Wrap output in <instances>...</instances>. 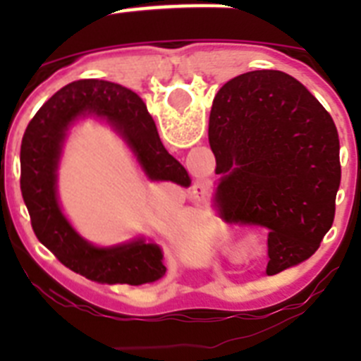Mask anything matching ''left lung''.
I'll use <instances>...</instances> for the list:
<instances>
[{
    "mask_svg": "<svg viewBox=\"0 0 361 361\" xmlns=\"http://www.w3.org/2000/svg\"><path fill=\"white\" fill-rule=\"evenodd\" d=\"M208 137L220 216L266 229L267 275L307 260L333 226L342 178L329 111L289 73L255 70L216 92Z\"/></svg>",
    "mask_w": 361,
    "mask_h": 361,
    "instance_id": "8db88e82",
    "label": "left lung"
}]
</instances>
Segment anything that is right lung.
I'll return each mask as SVG.
<instances>
[{"label": "right lung", "instance_id": "1", "mask_svg": "<svg viewBox=\"0 0 361 361\" xmlns=\"http://www.w3.org/2000/svg\"><path fill=\"white\" fill-rule=\"evenodd\" d=\"M106 119L124 137L152 180L190 186L184 166L162 146L157 126L135 92L99 79L66 85L39 108L21 141V193L37 240L68 269L99 283L141 286L164 276L162 251L145 238L95 247L79 237L57 202V164L70 124L79 117Z\"/></svg>", "mask_w": 361, "mask_h": 361}]
</instances>
